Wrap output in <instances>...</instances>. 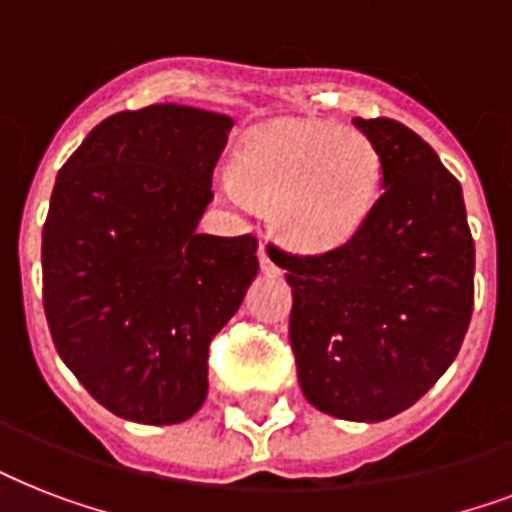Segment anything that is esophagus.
I'll return each mask as SVG.
<instances>
[{"label":"esophagus","mask_w":512,"mask_h":512,"mask_svg":"<svg viewBox=\"0 0 512 512\" xmlns=\"http://www.w3.org/2000/svg\"><path fill=\"white\" fill-rule=\"evenodd\" d=\"M257 260H260V271L263 273H276L279 268H276V263L271 260V255H268V249H265V244H260L257 247Z\"/></svg>","instance_id":"34e87169"}]
</instances>
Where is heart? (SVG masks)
<instances>
[{
  "label": "heart",
  "mask_w": 512,
  "mask_h": 512,
  "mask_svg": "<svg viewBox=\"0 0 512 512\" xmlns=\"http://www.w3.org/2000/svg\"><path fill=\"white\" fill-rule=\"evenodd\" d=\"M239 183L223 185L233 204H271V223L289 247L332 252L364 231L377 209L385 164L361 130L327 122L268 127L236 156Z\"/></svg>",
  "instance_id": "obj_1"
}]
</instances>
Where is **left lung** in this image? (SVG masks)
Wrapping results in <instances>:
<instances>
[{"instance_id":"1","label":"left lung","mask_w":512,"mask_h":512,"mask_svg":"<svg viewBox=\"0 0 512 512\" xmlns=\"http://www.w3.org/2000/svg\"><path fill=\"white\" fill-rule=\"evenodd\" d=\"M353 124L385 164L364 231L321 255L271 248L292 287L303 396L340 420L380 422L420 401L460 353L476 247L460 183L436 151L396 119Z\"/></svg>"}]
</instances>
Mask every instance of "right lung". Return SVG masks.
I'll list each match as a JSON object with an SVG mask.
<instances>
[{"instance_id": "add662e5", "label": "right lung", "mask_w": 512, "mask_h": 512, "mask_svg": "<svg viewBox=\"0 0 512 512\" xmlns=\"http://www.w3.org/2000/svg\"><path fill=\"white\" fill-rule=\"evenodd\" d=\"M233 119L159 103L103 119L58 172L44 313L63 364L124 420L175 425L207 398L209 342L257 276V239L199 233Z\"/></svg>"}]
</instances>
